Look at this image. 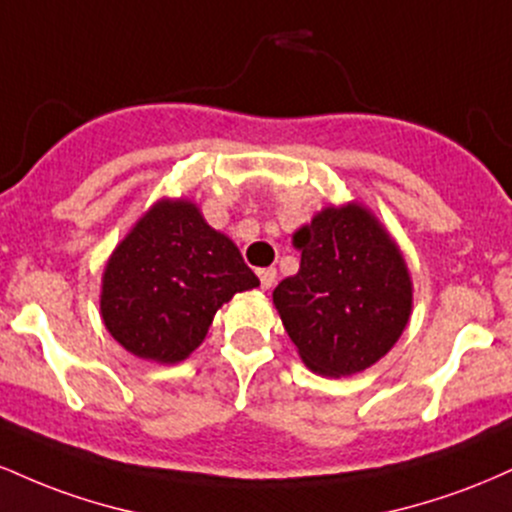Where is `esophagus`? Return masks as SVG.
<instances>
[{"mask_svg": "<svg viewBox=\"0 0 512 512\" xmlns=\"http://www.w3.org/2000/svg\"><path fill=\"white\" fill-rule=\"evenodd\" d=\"M257 276H260V286H262L264 291H267V289H272V286H274V281H276V269H274V267L260 269V272H257Z\"/></svg>", "mask_w": 512, "mask_h": 512, "instance_id": "1", "label": "esophagus"}]
</instances>
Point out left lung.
Wrapping results in <instances>:
<instances>
[{
  "mask_svg": "<svg viewBox=\"0 0 512 512\" xmlns=\"http://www.w3.org/2000/svg\"><path fill=\"white\" fill-rule=\"evenodd\" d=\"M293 245L301 269L272 298L303 363L330 378L370 368L411 315V276L397 243L366 207L349 202L315 214Z\"/></svg>",
  "mask_w": 512,
  "mask_h": 512,
  "instance_id": "obj_1",
  "label": "left lung"
}]
</instances>
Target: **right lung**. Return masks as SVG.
<instances>
[{
    "label": "right lung",
    "mask_w": 512,
    "mask_h": 512,
    "mask_svg": "<svg viewBox=\"0 0 512 512\" xmlns=\"http://www.w3.org/2000/svg\"><path fill=\"white\" fill-rule=\"evenodd\" d=\"M255 286L260 279L236 243L197 204L161 199L105 264L101 315L129 354L178 363L204 342L216 310Z\"/></svg>",
    "instance_id": "obj_1"
}]
</instances>
